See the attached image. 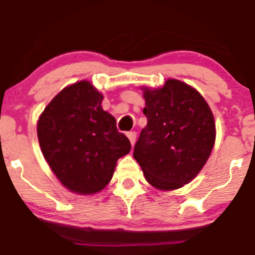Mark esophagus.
I'll return each mask as SVG.
<instances>
[{
  "instance_id": "34e87169",
  "label": "esophagus",
  "mask_w": 255,
  "mask_h": 255,
  "mask_svg": "<svg viewBox=\"0 0 255 255\" xmlns=\"http://www.w3.org/2000/svg\"><path fill=\"white\" fill-rule=\"evenodd\" d=\"M127 136H128V139H129L131 146H134V144H135V140H136V133H135V131H128Z\"/></svg>"
}]
</instances>
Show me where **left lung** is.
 <instances>
[{
    "label": "left lung",
    "mask_w": 255,
    "mask_h": 255,
    "mask_svg": "<svg viewBox=\"0 0 255 255\" xmlns=\"http://www.w3.org/2000/svg\"><path fill=\"white\" fill-rule=\"evenodd\" d=\"M142 128L133 156L144 176L159 191L189 183L211 154L216 140L213 114L194 87L168 79L162 87L142 86Z\"/></svg>",
    "instance_id": "8db88e82"
}]
</instances>
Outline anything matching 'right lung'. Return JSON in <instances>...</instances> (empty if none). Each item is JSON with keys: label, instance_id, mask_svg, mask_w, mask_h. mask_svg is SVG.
<instances>
[{"label": "right lung", "instance_id": "right-lung-1", "mask_svg": "<svg viewBox=\"0 0 255 255\" xmlns=\"http://www.w3.org/2000/svg\"><path fill=\"white\" fill-rule=\"evenodd\" d=\"M103 95L81 80L58 92L40 114L37 135L46 163L67 189L90 195L113 178L130 142L102 108Z\"/></svg>", "mask_w": 255, "mask_h": 255}]
</instances>
